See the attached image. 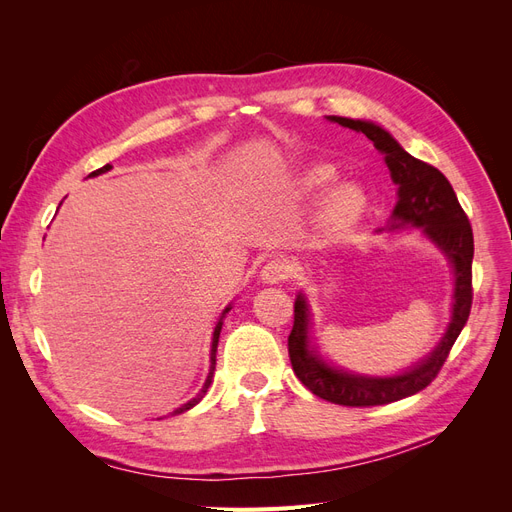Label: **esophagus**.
Masks as SVG:
<instances>
[{"label": "esophagus", "instance_id": "esophagus-1", "mask_svg": "<svg viewBox=\"0 0 512 512\" xmlns=\"http://www.w3.org/2000/svg\"><path fill=\"white\" fill-rule=\"evenodd\" d=\"M290 277V265L284 258H273L269 260L260 271L262 284H284Z\"/></svg>", "mask_w": 512, "mask_h": 512}]
</instances>
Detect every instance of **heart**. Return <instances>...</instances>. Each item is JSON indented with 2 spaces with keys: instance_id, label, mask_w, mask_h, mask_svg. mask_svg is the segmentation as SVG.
Segmentation results:
<instances>
[{
  "instance_id": "1",
  "label": "heart",
  "mask_w": 512,
  "mask_h": 512,
  "mask_svg": "<svg viewBox=\"0 0 512 512\" xmlns=\"http://www.w3.org/2000/svg\"><path fill=\"white\" fill-rule=\"evenodd\" d=\"M337 179H339V173L333 164H316L305 170L299 181V188L305 198H320L337 183ZM365 209H367V194L361 185L356 183L337 185V188L324 198L320 215H318V226L324 235H339V232H344L359 222L363 218Z\"/></svg>"
}]
</instances>
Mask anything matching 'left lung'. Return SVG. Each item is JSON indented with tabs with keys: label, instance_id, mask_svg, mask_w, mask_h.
I'll list each match as a JSON object with an SVG mask.
<instances>
[{
	"label": "left lung",
	"instance_id": "1",
	"mask_svg": "<svg viewBox=\"0 0 512 512\" xmlns=\"http://www.w3.org/2000/svg\"><path fill=\"white\" fill-rule=\"evenodd\" d=\"M339 126L365 134L384 156L397 185V205L391 215L389 228H421L429 239L448 258L455 275L451 322L440 344L423 361L395 376H361L327 363L312 346V314L305 294L299 292L294 301V324L288 335V354L294 374L309 391L331 404L365 408L384 406L391 401L416 395L438 376L448 352H451L461 329L466 327L472 307V258L474 237L468 215L463 213L453 185L431 164L416 160L401 147L395 138L374 121L327 117ZM378 230V232H382Z\"/></svg>",
	"mask_w": 512,
	"mask_h": 512
}]
</instances>
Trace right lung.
I'll use <instances>...</instances> for the list:
<instances>
[{"mask_svg": "<svg viewBox=\"0 0 512 512\" xmlns=\"http://www.w3.org/2000/svg\"><path fill=\"white\" fill-rule=\"evenodd\" d=\"M113 166L111 164H106V166H102V168H98V170H94V173H91L89 177H98V175H102V173H108V170H111ZM232 309V305H226L224 307V312H222V316L218 318V324H215V329H213V337H211V356H209V361H211V365H209V374H207V380H205V384H203V389L198 391V395L196 397H192L188 404H183V406H179L177 410H173L170 414H183V412H188L190 408H194L200 399H203L205 395H207V389L211 386V382H213V371H215V352H218V342H220V331H222V324H224V318H226V314L230 312Z\"/></svg>", "mask_w": 512, "mask_h": 512, "instance_id": "right-lung-1", "label": "right lung"}]
</instances>
